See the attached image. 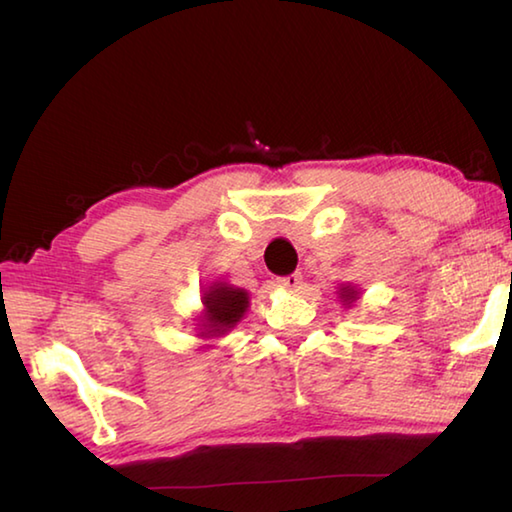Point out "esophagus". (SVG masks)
<instances>
[{
    "mask_svg": "<svg viewBox=\"0 0 512 512\" xmlns=\"http://www.w3.org/2000/svg\"><path fill=\"white\" fill-rule=\"evenodd\" d=\"M302 284V275L300 273H291V275H282L277 277V287L287 289V291H298Z\"/></svg>",
    "mask_w": 512,
    "mask_h": 512,
    "instance_id": "34e87169",
    "label": "esophagus"
}]
</instances>
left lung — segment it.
Masks as SVG:
<instances>
[{
  "instance_id": "8db88e82",
  "label": "left lung",
  "mask_w": 512,
  "mask_h": 512,
  "mask_svg": "<svg viewBox=\"0 0 512 512\" xmlns=\"http://www.w3.org/2000/svg\"><path fill=\"white\" fill-rule=\"evenodd\" d=\"M354 296H357V293H354V289H348V287H343V289H341V298H343V302H352V300H354Z\"/></svg>"
}]
</instances>
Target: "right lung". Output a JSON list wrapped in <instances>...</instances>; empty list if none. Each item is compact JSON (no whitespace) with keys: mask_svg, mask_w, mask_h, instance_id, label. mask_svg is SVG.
<instances>
[{"mask_svg":"<svg viewBox=\"0 0 512 512\" xmlns=\"http://www.w3.org/2000/svg\"><path fill=\"white\" fill-rule=\"evenodd\" d=\"M205 329L207 332L201 334H223L225 329L235 327L237 320L244 316V311L248 307V293L241 289H232V287H212L205 293Z\"/></svg>","mask_w":512,"mask_h":512,"instance_id":"obj_1","label":"right lung"}]
</instances>
